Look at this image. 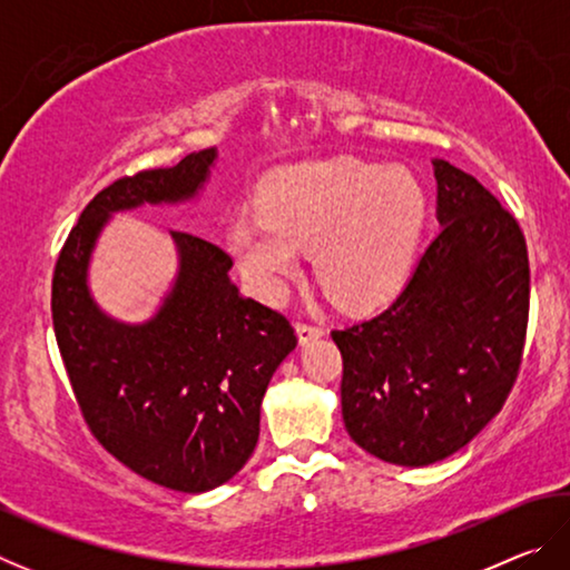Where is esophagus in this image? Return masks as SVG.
I'll return each instance as SVG.
<instances>
[{
	"instance_id": "34e87169",
	"label": "esophagus",
	"mask_w": 570,
	"mask_h": 570,
	"mask_svg": "<svg viewBox=\"0 0 570 570\" xmlns=\"http://www.w3.org/2000/svg\"><path fill=\"white\" fill-rule=\"evenodd\" d=\"M296 336H298V344L306 346L308 342H314V340H320V336H324V330H322V326H316V324L298 322L296 324Z\"/></svg>"
}]
</instances>
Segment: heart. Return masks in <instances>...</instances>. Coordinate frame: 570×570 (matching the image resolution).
<instances>
[{
  "instance_id": "obj_1",
  "label": "heart",
  "mask_w": 570,
  "mask_h": 570,
  "mask_svg": "<svg viewBox=\"0 0 570 570\" xmlns=\"http://www.w3.org/2000/svg\"><path fill=\"white\" fill-rule=\"evenodd\" d=\"M424 188L404 166L356 158L302 163L274 173L258 214L228 226V250L258 292L278 294L312 254L336 304L374 308L407 282L424 224Z\"/></svg>"
}]
</instances>
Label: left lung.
<instances>
[{
	"instance_id": "1",
	"label": "left lung",
	"mask_w": 570,
	"mask_h": 570,
	"mask_svg": "<svg viewBox=\"0 0 570 570\" xmlns=\"http://www.w3.org/2000/svg\"><path fill=\"white\" fill-rule=\"evenodd\" d=\"M440 230L400 296L332 332L344 360L342 417L370 455L424 468L455 455L503 407L528 326L518 220L480 183L432 160Z\"/></svg>"
}]
</instances>
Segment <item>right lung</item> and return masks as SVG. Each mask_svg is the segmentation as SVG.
Masks as SVG:
<instances>
[{"label": "right lung", "mask_w": 570, "mask_h": 570, "mask_svg": "<svg viewBox=\"0 0 570 570\" xmlns=\"http://www.w3.org/2000/svg\"><path fill=\"white\" fill-rule=\"evenodd\" d=\"M216 160V148L190 153L100 190L52 278L55 336L92 435L132 472L180 493H206L246 465L266 387L296 334L238 292L226 250L183 230H170L178 268L146 322L115 320L95 302L90 264L115 214L193 204Z\"/></svg>", "instance_id": "add662e5"}]
</instances>
